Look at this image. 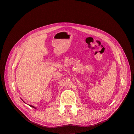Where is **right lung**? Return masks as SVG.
Instances as JSON below:
<instances>
[{"instance_id": "add662e5", "label": "right lung", "mask_w": 134, "mask_h": 134, "mask_svg": "<svg viewBox=\"0 0 134 134\" xmlns=\"http://www.w3.org/2000/svg\"><path fill=\"white\" fill-rule=\"evenodd\" d=\"M30 106H31V107H33V108H36V107H35L34 106H31V105H29Z\"/></svg>"}]
</instances>
